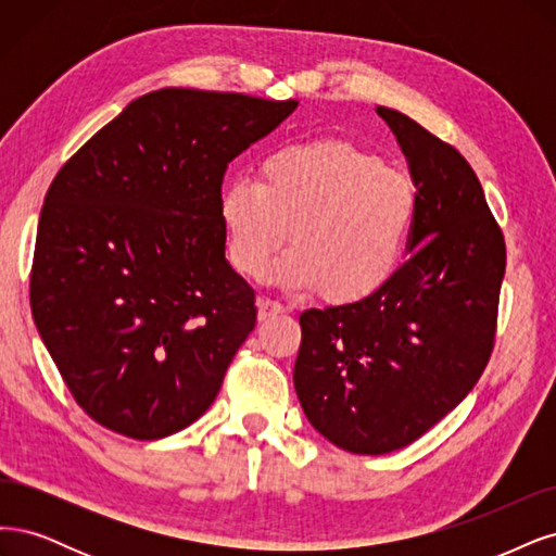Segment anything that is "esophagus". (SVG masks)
Instances as JSON below:
<instances>
[{"label":"esophagus","instance_id":"obj_1","mask_svg":"<svg viewBox=\"0 0 556 556\" xmlns=\"http://www.w3.org/2000/svg\"><path fill=\"white\" fill-rule=\"evenodd\" d=\"M289 309L283 307L281 302H277V300H270V298H261L258 300V318L261 320H270V318H275V316H279V314H286Z\"/></svg>","mask_w":556,"mask_h":556}]
</instances>
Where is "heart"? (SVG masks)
<instances>
[{"label": "heart", "instance_id": "1", "mask_svg": "<svg viewBox=\"0 0 556 556\" xmlns=\"http://www.w3.org/2000/svg\"><path fill=\"white\" fill-rule=\"evenodd\" d=\"M416 214L406 175L344 140L293 142L258 164L256 182L232 180L219 199L228 261L261 277L289 240L273 277L334 304L367 300L402 263Z\"/></svg>", "mask_w": 556, "mask_h": 556}]
</instances>
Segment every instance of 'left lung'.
<instances>
[{"label":"left lung","instance_id":"8db88e82","mask_svg":"<svg viewBox=\"0 0 556 556\" xmlns=\"http://www.w3.org/2000/svg\"><path fill=\"white\" fill-rule=\"evenodd\" d=\"M416 185L410 256L367 300L300 314L293 383L330 443L386 455L469 395L494 349L506 242L469 161L400 111L376 109Z\"/></svg>","mask_w":556,"mask_h":556}]
</instances>
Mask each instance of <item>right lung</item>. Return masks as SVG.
Listing matches in <instances>:
<instances>
[{"label": "right lung", "instance_id": "1", "mask_svg": "<svg viewBox=\"0 0 556 556\" xmlns=\"http://www.w3.org/2000/svg\"><path fill=\"white\" fill-rule=\"evenodd\" d=\"M298 109L166 87L131 101L52 180L29 275L34 324L85 414L154 441L199 420L256 326L226 261L232 159Z\"/></svg>", "mask_w": 556, "mask_h": 556}]
</instances>
